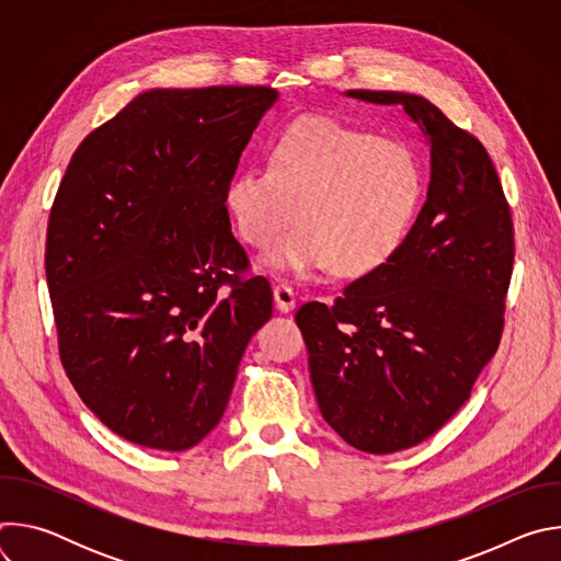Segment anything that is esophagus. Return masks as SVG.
<instances>
[{
  "instance_id": "34e87169",
  "label": "esophagus",
  "mask_w": 561,
  "mask_h": 561,
  "mask_svg": "<svg viewBox=\"0 0 561 561\" xmlns=\"http://www.w3.org/2000/svg\"><path fill=\"white\" fill-rule=\"evenodd\" d=\"M273 297H275V306H277L282 312H288V310L295 308L297 293H295L288 284H277L275 290H273Z\"/></svg>"
}]
</instances>
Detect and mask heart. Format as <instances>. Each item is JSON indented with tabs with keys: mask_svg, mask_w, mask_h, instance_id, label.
Returning a JSON list of instances; mask_svg holds the SVG:
<instances>
[{
	"mask_svg": "<svg viewBox=\"0 0 561 561\" xmlns=\"http://www.w3.org/2000/svg\"><path fill=\"white\" fill-rule=\"evenodd\" d=\"M422 199L424 169L411 146L329 117L284 126L268 167H249L226 186L244 244L266 249L297 219L271 264L290 273L333 268L346 279L373 275L397 255Z\"/></svg>",
	"mask_w": 561,
	"mask_h": 561,
	"instance_id": "heart-1",
	"label": "heart"
}]
</instances>
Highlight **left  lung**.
Wrapping results in <instances>:
<instances>
[{"instance_id": "1", "label": "left lung", "mask_w": 561, "mask_h": 561, "mask_svg": "<svg viewBox=\"0 0 561 561\" xmlns=\"http://www.w3.org/2000/svg\"><path fill=\"white\" fill-rule=\"evenodd\" d=\"M348 95L404 106L431 141L428 199L402 249L331 306L306 301L295 314L324 420L353 448L386 455L437 433L497 353L515 232L474 135L420 95Z\"/></svg>"}]
</instances>
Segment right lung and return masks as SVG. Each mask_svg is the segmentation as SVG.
Segmentation results:
<instances>
[{
    "label": "right lung",
    "instance_id": "right-lung-1",
    "mask_svg": "<svg viewBox=\"0 0 561 561\" xmlns=\"http://www.w3.org/2000/svg\"><path fill=\"white\" fill-rule=\"evenodd\" d=\"M277 93L148 91L70 157L46 230L61 366L119 437L186 450L221 420L273 314L230 232L226 186Z\"/></svg>",
    "mask_w": 561,
    "mask_h": 561
}]
</instances>
